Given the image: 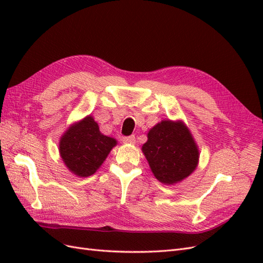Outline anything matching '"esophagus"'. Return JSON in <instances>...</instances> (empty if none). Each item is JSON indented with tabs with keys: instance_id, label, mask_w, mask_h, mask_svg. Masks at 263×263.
I'll use <instances>...</instances> for the list:
<instances>
[{
	"instance_id": "1",
	"label": "esophagus",
	"mask_w": 263,
	"mask_h": 263,
	"mask_svg": "<svg viewBox=\"0 0 263 263\" xmlns=\"http://www.w3.org/2000/svg\"><path fill=\"white\" fill-rule=\"evenodd\" d=\"M135 141H136V138H135L134 135H132V136L123 138L124 144H135Z\"/></svg>"
}]
</instances>
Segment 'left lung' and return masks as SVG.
I'll return each mask as SVG.
<instances>
[{"instance_id":"8db88e82","label":"left lung","mask_w":263,"mask_h":263,"mask_svg":"<svg viewBox=\"0 0 263 263\" xmlns=\"http://www.w3.org/2000/svg\"><path fill=\"white\" fill-rule=\"evenodd\" d=\"M147 137L141 150L158 181L173 185L194 172L200 150L182 121L163 119L148 132Z\"/></svg>"}]
</instances>
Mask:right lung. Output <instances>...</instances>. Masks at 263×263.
<instances>
[{
  "label": "right lung",
  "mask_w": 263,
  "mask_h": 263,
  "mask_svg": "<svg viewBox=\"0 0 263 263\" xmlns=\"http://www.w3.org/2000/svg\"><path fill=\"white\" fill-rule=\"evenodd\" d=\"M116 145V139L103 135L94 118L87 115L63 133L59 154L70 172L86 178L97 172Z\"/></svg>",
  "instance_id": "add662e5"
}]
</instances>
